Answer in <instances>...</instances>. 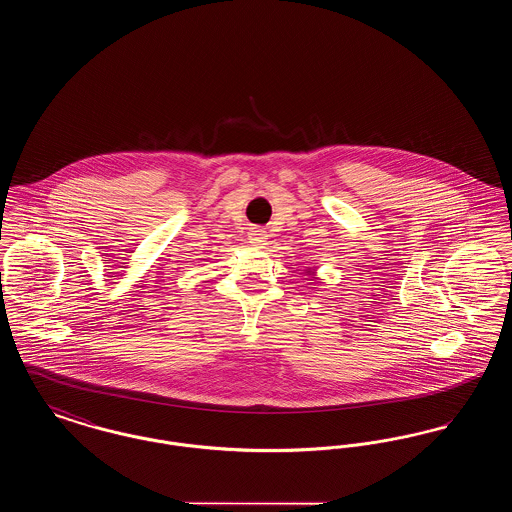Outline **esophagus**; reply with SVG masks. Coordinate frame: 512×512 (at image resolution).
Returning <instances> with one entry per match:
<instances>
[{
	"label": "esophagus",
	"instance_id": "34e87169",
	"mask_svg": "<svg viewBox=\"0 0 512 512\" xmlns=\"http://www.w3.org/2000/svg\"><path fill=\"white\" fill-rule=\"evenodd\" d=\"M267 240V230H263V228H251L249 230V244L253 245V247L261 249V247L267 245Z\"/></svg>",
	"mask_w": 512,
	"mask_h": 512
}]
</instances>
